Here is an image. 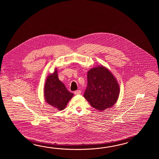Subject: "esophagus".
Masks as SVG:
<instances>
[{
    "label": "esophagus",
    "mask_w": 159,
    "mask_h": 159,
    "mask_svg": "<svg viewBox=\"0 0 159 159\" xmlns=\"http://www.w3.org/2000/svg\"><path fill=\"white\" fill-rule=\"evenodd\" d=\"M81 92L80 90H76L75 91V95H80L81 94Z\"/></svg>",
    "instance_id": "obj_1"
}]
</instances>
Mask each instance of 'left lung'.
<instances>
[{
    "instance_id": "left-lung-1",
    "label": "left lung",
    "mask_w": 159,
    "mask_h": 159,
    "mask_svg": "<svg viewBox=\"0 0 159 159\" xmlns=\"http://www.w3.org/2000/svg\"><path fill=\"white\" fill-rule=\"evenodd\" d=\"M119 93L118 82L107 68L99 65L88 71V86L84 95L93 107L100 111L111 107Z\"/></svg>"
}]
</instances>
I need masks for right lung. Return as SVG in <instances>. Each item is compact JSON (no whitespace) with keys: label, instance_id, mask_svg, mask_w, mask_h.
<instances>
[{"label":"right lung","instance_id":"obj_1","mask_svg":"<svg viewBox=\"0 0 159 159\" xmlns=\"http://www.w3.org/2000/svg\"><path fill=\"white\" fill-rule=\"evenodd\" d=\"M57 68L53 73L49 75L44 85V95L45 101L58 110H62L73 97L65 84L58 79Z\"/></svg>","mask_w":159,"mask_h":159}]
</instances>
